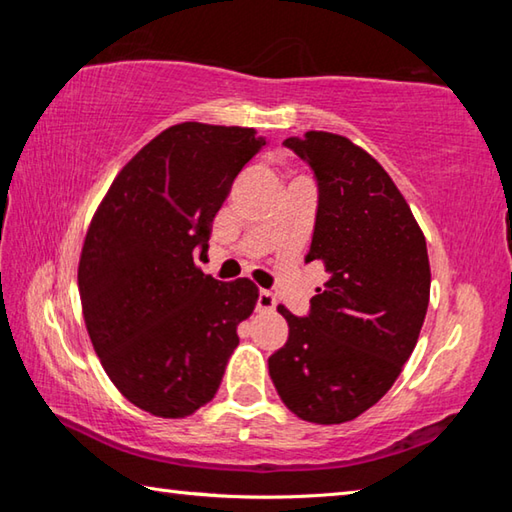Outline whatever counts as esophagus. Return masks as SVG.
Returning a JSON list of instances; mask_svg holds the SVG:
<instances>
[{
  "label": "esophagus",
  "instance_id": "1",
  "mask_svg": "<svg viewBox=\"0 0 512 512\" xmlns=\"http://www.w3.org/2000/svg\"><path fill=\"white\" fill-rule=\"evenodd\" d=\"M275 305H277V300H275V296H273L271 291H266V289L259 291V296H257V311H273Z\"/></svg>",
  "mask_w": 512,
  "mask_h": 512
}]
</instances>
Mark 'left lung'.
Here are the masks:
<instances>
[{
    "label": "left lung",
    "instance_id": "left-lung-1",
    "mask_svg": "<svg viewBox=\"0 0 512 512\" xmlns=\"http://www.w3.org/2000/svg\"><path fill=\"white\" fill-rule=\"evenodd\" d=\"M284 146L318 180L307 262L329 280L307 318H287L289 339L268 375L291 413L316 424L359 418L388 393L418 343L431 268L418 221L384 167L348 137L309 131Z\"/></svg>",
    "mask_w": 512,
    "mask_h": 512
}]
</instances>
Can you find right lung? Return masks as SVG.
Instances as JSON below:
<instances>
[{"label": "right lung", "mask_w": 512, "mask_h": 512, "mask_svg": "<svg viewBox=\"0 0 512 512\" xmlns=\"http://www.w3.org/2000/svg\"><path fill=\"white\" fill-rule=\"evenodd\" d=\"M255 128L185 121L137 151L92 216L79 262L85 327L117 391L158 418H187L219 391L237 327L257 305L248 277L196 266Z\"/></svg>", "instance_id": "right-lung-1"}]
</instances>
